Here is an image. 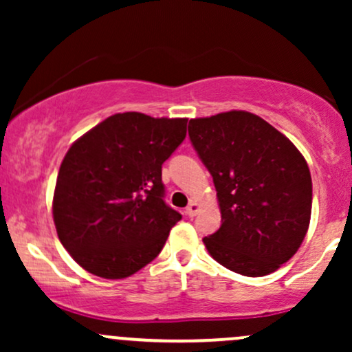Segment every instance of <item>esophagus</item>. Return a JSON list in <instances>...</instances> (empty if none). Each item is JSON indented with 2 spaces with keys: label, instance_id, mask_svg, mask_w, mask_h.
I'll return each mask as SVG.
<instances>
[{
  "label": "esophagus",
  "instance_id": "esophagus-1",
  "mask_svg": "<svg viewBox=\"0 0 352 352\" xmlns=\"http://www.w3.org/2000/svg\"><path fill=\"white\" fill-rule=\"evenodd\" d=\"M199 204H195V201H192V204L188 205L187 207V215L188 217H195L197 215V212H199Z\"/></svg>",
  "mask_w": 352,
  "mask_h": 352
}]
</instances>
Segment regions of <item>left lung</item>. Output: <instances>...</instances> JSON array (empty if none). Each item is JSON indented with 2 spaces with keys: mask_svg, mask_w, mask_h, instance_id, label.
<instances>
[{
  "mask_svg": "<svg viewBox=\"0 0 352 352\" xmlns=\"http://www.w3.org/2000/svg\"><path fill=\"white\" fill-rule=\"evenodd\" d=\"M188 135L215 184L221 225L204 238L220 265L243 276L273 273L309 227L313 184L305 157L245 111L190 119Z\"/></svg>",
  "mask_w": 352,
  "mask_h": 352,
  "instance_id": "obj_1",
  "label": "left lung"
}]
</instances>
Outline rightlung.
<instances>
[{"mask_svg": "<svg viewBox=\"0 0 352 352\" xmlns=\"http://www.w3.org/2000/svg\"><path fill=\"white\" fill-rule=\"evenodd\" d=\"M187 135V119L140 112L107 117L60 164L52 217L74 261L120 280L162 252L182 215L165 204L162 165Z\"/></svg>", "mask_w": 352, "mask_h": 352, "instance_id": "1", "label": "right lung"}]
</instances>
